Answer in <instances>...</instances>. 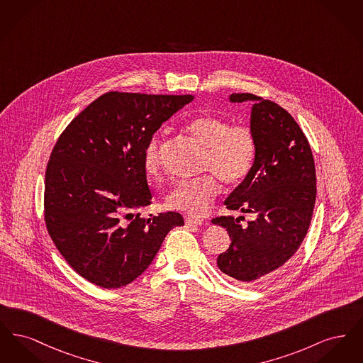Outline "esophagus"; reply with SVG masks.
Returning <instances> with one entry per match:
<instances>
[{
	"label": "esophagus",
	"instance_id": "1",
	"mask_svg": "<svg viewBox=\"0 0 363 363\" xmlns=\"http://www.w3.org/2000/svg\"><path fill=\"white\" fill-rule=\"evenodd\" d=\"M204 223L201 219L193 218V216H186L185 218V225H201Z\"/></svg>",
	"mask_w": 363,
	"mask_h": 363
}]
</instances>
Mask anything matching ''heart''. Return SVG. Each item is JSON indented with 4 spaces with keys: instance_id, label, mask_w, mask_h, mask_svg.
Returning <instances> with one entry per match:
<instances>
[{
    "instance_id": "heart-1",
    "label": "heart",
    "mask_w": 363,
    "mask_h": 363,
    "mask_svg": "<svg viewBox=\"0 0 363 363\" xmlns=\"http://www.w3.org/2000/svg\"><path fill=\"white\" fill-rule=\"evenodd\" d=\"M185 130L206 148L203 170L209 173L184 179L166 194V206L193 216L204 215L219 191V182L235 186L246 178L256 155L253 130L243 122L230 123L215 114L191 118ZM143 164L148 177L157 178L162 172V141L150 138L143 151Z\"/></svg>"
}]
</instances>
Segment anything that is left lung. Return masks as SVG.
Wrapping results in <instances>:
<instances>
[{
    "label": "left lung",
    "instance_id": "left-lung-1",
    "mask_svg": "<svg viewBox=\"0 0 363 363\" xmlns=\"http://www.w3.org/2000/svg\"><path fill=\"white\" fill-rule=\"evenodd\" d=\"M230 101L255 102L250 128L256 155L225 206L256 216L243 225V216H219L212 223L225 227L231 240L218 257L219 269L238 283H252L289 261L306 237L315 203V167L309 141L289 111L253 94H231Z\"/></svg>",
    "mask_w": 363,
    "mask_h": 363
}]
</instances>
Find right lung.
Wrapping results in <instances>:
<instances>
[{
    "instance_id": "add662e5",
    "label": "right lung",
    "mask_w": 363,
    "mask_h": 363,
    "mask_svg": "<svg viewBox=\"0 0 363 363\" xmlns=\"http://www.w3.org/2000/svg\"><path fill=\"white\" fill-rule=\"evenodd\" d=\"M193 95L106 92L57 140L45 175V223L55 247L88 281L118 289L155 259L178 212L136 213L152 193L143 151Z\"/></svg>"
}]
</instances>
